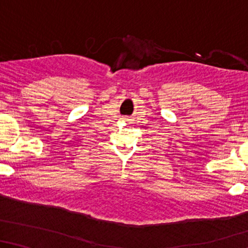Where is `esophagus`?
Segmentation results:
<instances>
[{
  "mask_svg": "<svg viewBox=\"0 0 248 248\" xmlns=\"http://www.w3.org/2000/svg\"><path fill=\"white\" fill-rule=\"evenodd\" d=\"M123 118H124V121H127V120H128L127 117H123Z\"/></svg>",
  "mask_w": 248,
  "mask_h": 248,
  "instance_id": "34e87169",
  "label": "esophagus"
}]
</instances>
